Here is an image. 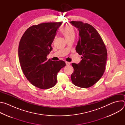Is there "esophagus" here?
I'll list each match as a JSON object with an SVG mask.
<instances>
[{"mask_svg":"<svg viewBox=\"0 0 125 125\" xmlns=\"http://www.w3.org/2000/svg\"><path fill=\"white\" fill-rule=\"evenodd\" d=\"M66 64L67 66H69L70 65V63L69 62H66Z\"/></svg>","mask_w":125,"mask_h":125,"instance_id":"1","label":"esophagus"}]
</instances>
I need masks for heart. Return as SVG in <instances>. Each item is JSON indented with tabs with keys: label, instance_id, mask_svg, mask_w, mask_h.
<instances>
[{
	"label": "heart",
	"instance_id": "heart-1",
	"mask_svg": "<svg viewBox=\"0 0 125 125\" xmlns=\"http://www.w3.org/2000/svg\"><path fill=\"white\" fill-rule=\"evenodd\" d=\"M61 31L66 40L71 38H74L75 37V31L72 26H66L63 27Z\"/></svg>",
	"mask_w": 125,
	"mask_h": 125
}]
</instances>
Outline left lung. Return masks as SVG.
Segmentation results:
<instances>
[{
	"instance_id": "1",
	"label": "left lung",
	"mask_w": 125,
	"mask_h": 125,
	"mask_svg": "<svg viewBox=\"0 0 125 125\" xmlns=\"http://www.w3.org/2000/svg\"><path fill=\"white\" fill-rule=\"evenodd\" d=\"M79 31V40L76 47L82 58L78 64L72 63L74 72L72 82L75 85L90 87L101 78L105 70L107 52L100 34L92 25L81 21H71Z\"/></svg>"
}]
</instances>
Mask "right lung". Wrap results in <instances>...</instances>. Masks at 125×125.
I'll use <instances>...</instances> for the list:
<instances>
[{
    "label": "right lung",
    "mask_w": 125,
    "mask_h": 125,
    "mask_svg": "<svg viewBox=\"0 0 125 125\" xmlns=\"http://www.w3.org/2000/svg\"><path fill=\"white\" fill-rule=\"evenodd\" d=\"M61 22L43 23L29 27L20 40L18 56L23 72L34 86L48 89L57 83V73L65 66L64 61H54L47 56Z\"/></svg>",
    "instance_id": "1"
}]
</instances>
